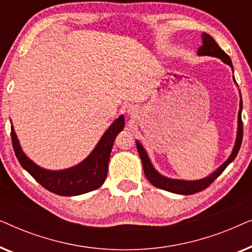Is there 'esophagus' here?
<instances>
[{
  "instance_id": "34e87169",
  "label": "esophagus",
  "mask_w": 252,
  "mask_h": 252,
  "mask_svg": "<svg viewBox=\"0 0 252 252\" xmlns=\"http://www.w3.org/2000/svg\"><path fill=\"white\" fill-rule=\"evenodd\" d=\"M128 112H129V113H132V112H134V110H133V109H129V110H128Z\"/></svg>"
}]
</instances>
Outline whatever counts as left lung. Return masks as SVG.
I'll list each match as a JSON object with an SVG mask.
<instances>
[{
  "label": "left lung",
  "instance_id": "1",
  "mask_svg": "<svg viewBox=\"0 0 252 252\" xmlns=\"http://www.w3.org/2000/svg\"><path fill=\"white\" fill-rule=\"evenodd\" d=\"M202 40H203V44L199 47V49L197 51L198 56H212V57L220 58L223 63L228 64L229 66L233 68V64L229 56L218 46V43L213 40V37L211 35H209V34L206 33H203ZM234 81H235V79H234ZM241 115H242V98H241V102H240L237 136H236L235 146H234L232 154H230L228 159H227L221 166L217 168L211 175H209V177H206L204 179H201V180H195V181L174 180V179H168L166 177H164V175L159 174L154 168L153 164H151L149 157H148V155L146 153V150H144V148L142 147V144H141L139 141H136V148H137V151H139L141 160H142L144 174H146L148 180L150 181V184L154 185L155 187L157 188L164 189V190L174 192V194H180V195H191V194H195V192L204 190L205 188H208L209 186L211 185L223 171H225V168L228 166V165L232 163V161L235 159V157L237 156V153H239L241 143H242V139H243V123H242V117H241Z\"/></svg>",
  "mask_w": 252,
  "mask_h": 252
}]
</instances>
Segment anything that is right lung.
<instances>
[{"instance_id": "1", "label": "right lung", "mask_w": 252, "mask_h": 252, "mask_svg": "<svg viewBox=\"0 0 252 252\" xmlns=\"http://www.w3.org/2000/svg\"><path fill=\"white\" fill-rule=\"evenodd\" d=\"M124 124V116H120L103 134L92 154L80 164L66 170H44L29 159L19 146L13 126H11L12 147L20 165L47 190L61 196H77L95 190L105 181L113 142L118 133L123 130Z\"/></svg>"}]
</instances>
